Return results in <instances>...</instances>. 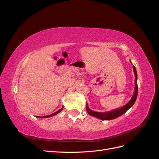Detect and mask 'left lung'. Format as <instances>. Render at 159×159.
Returning <instances> with one entry per match:
<instances>
[{
	"instance_id": "left-lung-1",
	"label": "left lung",
	"mask_w": 159,
	"mask_h": 159,
	"mask_svg": "<svg viewBox=\"0 0 159 159\" xmlns=\"http://www.w3.org/2000/svg\"><path fill=\"white\" fill-rule=\"evenodd\" d=\"M133 67V70H134V76H135V78H134V82H135V88H134V95H133L132 98L131 100L125 105V106L117 109H115L111 111H108V112H104V113H100V112H96L93 111H91L89 109L88 105L87 104L86 105V110H87L88 113L91 115L93 117H95L96 118H98L99 119L102 120H111L115 118H117L119 116H121L123 114L125 113L127 111L131 108L133 104L135 102V101L137 99V94H138V85H137V71L136 68L134 66Z\"/></svg>"
}]
</instances>
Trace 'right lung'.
Here are the masks:
<instances>
[{"instance_id":"obj_1","label":"right lung","mask_w":159,"mask_h":159,"mask_svg":"<svg viewBox=\"0 0 159 159\" xmlns=\"http://www.w3.org/2000/svg\"><path fill=\"white\" fill-rule=\"evenodd\" d=\"M62 109H63V107H62L60 109H59L58 111H57L56 112H55V113H52V114H50V115H46V116H42V117H41V116H36V117H37L38 118H47V117H50L54 116V115H55L57 114L58 113H60Z\"/></svg>"}]
</instances>
